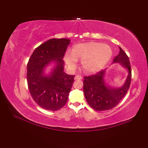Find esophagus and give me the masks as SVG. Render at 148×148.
Listing matches in <instances>:
<instances>
[{
    "mask_svg": "<svg viewBox=\"0 0 148 148\" xmlns=\"http://www.w3.org/2000/svg\"><path fill=\"white\" fill-rule=\"evenodd\" d=\"M82 78H83L82 76H80V75H76V76H75L74 79L76 80H81V79H82Z\"/></svg>",
    "mask_w": 148,
    "mask_h": 148,
    "instance_id": "obj_1",
    "label": "esophagus"
}]
</instances>
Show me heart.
Segmentation results:
<instances>
[{
  "label": "heart",
  "mask_w": 148,
  "mask_h": 148,
  "mask_svg": "<svg viewBox=\"0 0 148 148\" xmlns=\"http://www.w3.org/2000/svg\"><path fill=\"white\" fill-rule=\"evenodd\" d=\"M112 54L111 49L108 45L90 42L75 45L71 53L67 52L65 60L71 68H75L77 60H81L83 70L89 73L100 70L108 62Z\"/></svg>",
  "instance_id": "heart-1"
}]
</instances>
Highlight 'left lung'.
I'll return each instance as SVG.
<instances>
[{
  "instance_id": "left-lung-1",
  "label": "left lung",
  "mask_w": 148,
  "mask_h": 148,
  "mask_svg": "<svg viewBox=\"0 0 148 148\" xmlns=\"http://www.w3.org/2000/svg\"><path fill=\"white\" fill-rule=\"evenodd\" d=\"M119 54L113 60V63H121L123 66L128 69V75L123 86L115 88L106 84L103 79L105 70L84 77V97L91 108L96 111H107L114 108L126 95L130 88L132 71L129 58L120 47H119Z\"/></svg>"
}]
</instances>
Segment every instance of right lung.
<instances>
[{
  "label": "right lung",
  "mask_w": 148,
  "mask_h": 148,
  "mask_svg": "<svg viewBox=\"0 0 148 148\" xmlns=\"http://www.w3.org/2000/svg\"><path fill=\"white\" fill-rule=\"evenodd\" d=\"M70 40L51 39L34 50L27 64V80L29 92L37 104L42 109L57 111L68 100L74 76L64 72L62 58ZM51 61L57 65L49 77L44 76L43 69Z\"/></svg>",
  "instance_id": "1"
}]
</instances>
